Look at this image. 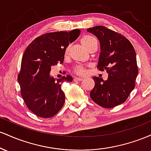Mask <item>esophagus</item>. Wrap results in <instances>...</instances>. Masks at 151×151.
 <instances>
[{
  "mask_svg": "<svg viewBox=\"0 0 151 151\" xmlns=\"http://www.w3.org/2000/svg\"><path fill=\"white\" fill-rule=\"evenodd\" d=\"M83 80V78H79V77H75L74 78V82H77V81H80Z\"/></svg>",
  "mask_w": 151,
  "mask_h": 151,
  "instance_id": "34e87169",
  "label": "esophagus"
}]
</instances>
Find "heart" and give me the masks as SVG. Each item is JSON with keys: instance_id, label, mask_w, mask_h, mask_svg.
Returning <instances> with one entry per match:
<instances>
[{"instance_id": "heart-1", "label": "heart", "mask_w": 151, "mask_h": 151, "mask_svg": "<svg viewBox=\"0 0 151 151\" xmlns=\"http://www.w3.org/2000/svg\"><path fill=\"white\" fill-rule=\"evenodd\" d=\"M80 42L82 45V46L84 47H85L88 51H89L91 50V48L92 47L95 45H97V41H96V38H94L91 35H84V37H81ZM70 47L67 46L65 48V52H64V58L65 59H67L69 56V53H70ZM74 72L75 74H79V75H82L85 73V67L82 65H77L74 68Z\"/></svg>"}]
</instances>
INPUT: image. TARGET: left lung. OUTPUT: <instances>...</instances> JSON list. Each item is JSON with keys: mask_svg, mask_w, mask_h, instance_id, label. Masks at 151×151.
Here are the masks:
<instances>
[{"mask_svg": "<svg viewBox=\"0 0 151 151\" xmlns=\"http://www.w3.org/2000/svg\"><path fill=\"white\" fill-rule=\"evenodd\" d=\"M87 32L94 35L100 43L97 68L109 74L106 80L93 77L95 85L90 97L103 108H113L125 102L134 89L138 73L136 52L124 35L104 26L90 27Z\"/></svg>", "mask_w": 151, "mask_h": 151, "instance_id": "obj_1", "label": "left lung"}]
</instances>
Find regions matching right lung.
<instances>
[{"instance_id":"1","label":"right lung","mask_w":151,"mask_h":151,"mask_svg":"<svg viewBox=\"0 0 151 151\" xmlns=\"http://www.w3.org/2000/svg\"><path fill=\"white\" fill-rule=\"evenodd\" d=\"M79 34V29L44 34L25 50L18 80L26 106L37 116L52 117L63 106L65 95L61 85L65 81L71 82L72 77L67 75L56 79L50 72L52 66L63 63L65 48Z\"/></svg>"}]
</instances>
